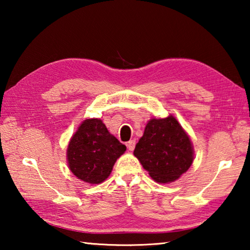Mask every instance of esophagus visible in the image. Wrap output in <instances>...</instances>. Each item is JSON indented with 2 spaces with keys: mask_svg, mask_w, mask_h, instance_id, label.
<instances>
[{
  "mask_svg": "<svg viewBox=\"0 0 250 250\" xmlns=\"http://www.w3.org/2000/svg\"><path fill=\"white\" fill-rule=\"evenodd\" d=\"M126 146L130 151H133L135 147V140H130L128 143H126Z\"/></svg>",
  "mask_w": 250,
  "mask_h": 250,
  "instance_id": "obj_1",
  "label": "esophagus"
}]
</instances>
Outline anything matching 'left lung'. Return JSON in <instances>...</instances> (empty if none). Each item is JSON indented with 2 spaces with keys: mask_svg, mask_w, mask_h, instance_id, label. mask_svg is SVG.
<instances>
[{
  "mask_svg": "<svg viewBox=\"0 0 250 250\" xmlns=\"http://www.w3.org/2000/svg\"><path fill=\"white\" fill-rule=\"evenodd\" d=\"M133 154L152 179L161 184L180 179L194 160L191 139L172 115L147 121Z\"/></svg>",
  "mask_w": 250,
  "mask_h": 250,
  "instance_id": "left-lung-1",
  "label": "left lung"
}]
</instances>
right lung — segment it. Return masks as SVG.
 I'll return each instance as SVG.
<instances>
[{
  "instance_id": "add662e5",
  "label": "right lung",
  "mask_w": 250,
  "mask_h": 250,
  "mask_svg": "<svg viewBox=\"0 0 250 250\" xmlns=\"http://www.w3.org/2000/svg\"><path fill=\"white\" fill-rule=\"evenodd\" d=\"M125 150V146L109 132L103 120L86 119L68 143L67 163L79 180L100 184L108 179L116 161Z\"/></svg>"
}]
</instances>
